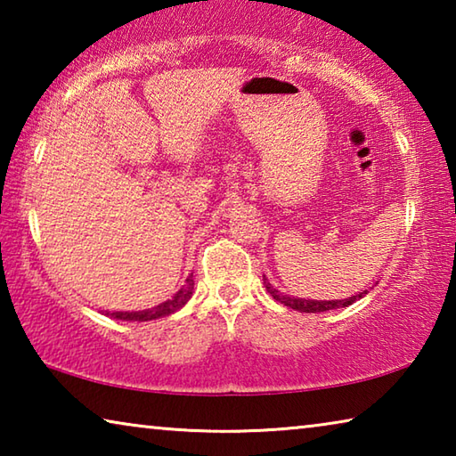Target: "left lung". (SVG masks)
<instances>
[{
  "mask_svg": "<svg viewBox=\"0 0 456 456\" xmlns=\"http://www.w3.org/2000/svg\"><path fill=\"white\" fill-rule=\"evenodd\" d=\"M264 283H265V289L272 293V297L275 302H280L283 305L291 307V310H297V312H305V314H320V312H328V310H338V307H348L354 302H358L360 297H364L368 289L356 293V296L352 297H346V299H331V302H326V299H302V297H291V296H283V293L277 291L272 283L267 281V277L264 275Z\"/></svg>",
  "mask_w": 456,
  "mask_h": 456,
  "instance_id": "obj_1",
  "label": "left lung"
}]
</instances>
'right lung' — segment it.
Masks as SVG:
<instances>
[{
	"label": "right lung",
	"mask_w": 456,
	"mask_h": 456,
	"mask_svg": "<svg viewBox=\"0 0 456 456\" xmlns=\"http://www.w3.org/2000/svg\"><path fill=\"white\" fill-rule=\"evenodd\" d=\"M192 288H195V281H192V275H189L183 288L176 291L171 299H167L165 304L152 307V310H142V312H112V314H108V315H110V318H117V320H125V322H149V320L165 318V315L175 314L176 310H181V307L189 302L191 296H192Z\"/></svg>",
	"instance_id": "add662e5"
}]
</instances>
